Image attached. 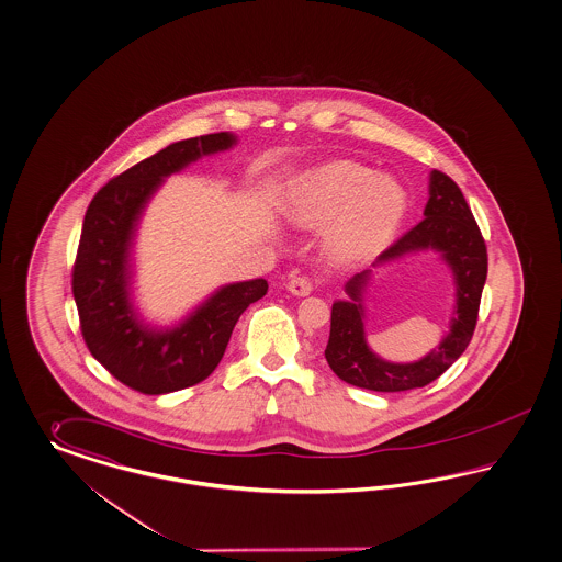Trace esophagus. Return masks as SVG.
Listing matches in <instances>:
<instances>
[{
  "label": "esophagus",
  "instance_id": "34e87169",
  "mask_svg": "<svg viewBox=\"0 0 562 562\" xmlns=\"http://www.w3.org/2000/svg\"><path fill=\"white\" fill-rule=\"evenodd\" d=\"M315 280L310 278V276H294L291 278V282H289V291L294 294V296H307L315 289Z\"/></svg>",
  "mask_w": 562,
  "mask_h": 562
}]
</instances>
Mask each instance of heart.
<instances>
[{
    "label": "heart",
    "instance_id": "obj_1",
    "mask_svg": "<svg viewBox=\"0 0 562 562\" xmlns=\"http://www.w3.org/2000/svg\"><path fill=\"white\" fill-rule=\"evenodd\" d=\"M294 215L331 224L334 245L352 257L380 251L401 224L407 196L390 178L352 161H334L307 176L294 191Z\"/></svg>",
    "mask_w": 562,
    "mask_h": 562
}]
</instances>
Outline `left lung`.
Instances as JSON below:
<instances>
[{"mask_svg": "<svg viewBox=\"0 0 562 562\" xmlns=\"http://www.w3.org/2000/svg\"><path fill=\"white\" fill-rule=\"evenodd\" d=\"M424 213L426 217L394 240L378 261H390L405 252L429 247L445 252V259L457 278V311L450 331L438 349L431 350L417 363L401 366L380 359L366 345L361 319V286L368 271L357 273L347 284L350 301H338L331 305L326 347L329 368L350 386L373 392H403L427 386L463 355L473 338L487 276L484 236L459 184L440 170L431 172L429 201Z\"/></svg>", "mask_w": 562, "mask_h": 562, "instance_id": "8db88e82", "label": "left lung"}]
</instances>
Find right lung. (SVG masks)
Segmentation results:
<instances>
[{
  "label": "right lung",
  "mask_w": 562,
  "mask_h": 562,
  "mask_svg": "<svg viewBox=\"0 0 562 562\" xmlns=\"http://www.w3.org/2000/svg\"><path fill=\"white\" fill-rule=\"evenodd\" d=\"M233 143L228 133L172 143L114 176L85 213L72 268L80 331L99 363L140 394H168L210 378L243 311L268 292L263 278L224 286L170 331L143 328L128 303V245L143 205L164 176Z\"/></svg>",
  "instance_id": "1"
}]
</instances>
